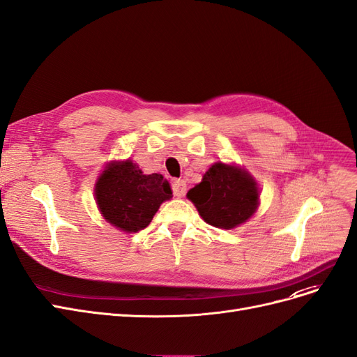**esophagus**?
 I'll use <instances>...</instances> for the list:
<instances>
[{"mask_svg": "<svg viewBox=\"0 0 357 357\" xmlns=\"http://www.w3.org/2000/svg\"><path fill=\"white\" fill-rule=\"evenodd\" d=\"M186 181L184 180H174L173 181V192L174 195L177 196V198H181V196H184V193H186Z\"/></svg>", "mask_w": 357, "mask_h": 357, "instance_id": "esophagus-1", "label": "esophagus"}]
</instances>
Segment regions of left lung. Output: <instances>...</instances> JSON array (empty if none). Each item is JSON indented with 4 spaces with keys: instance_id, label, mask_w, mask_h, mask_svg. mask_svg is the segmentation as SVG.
I'll list each match as a JSON object with an SVG mask.
<instances>
[{
    "instance_id": "1",
    "label": "left lung",
    "mask_w": 357,
    "mask_h": 357,
    "mask_svg": "<svg viewBox=\"0 0 357 357\" xmlns=\"http://www.w3.org/2000/svg\"><path fill=\"white\" fill-rule=\"evenodd\" d=\"M199 215L218 229L245 223L257 210L260 190L254 177L236 165L215 162L188 192Z\"/></svg>"
}]
</instances>
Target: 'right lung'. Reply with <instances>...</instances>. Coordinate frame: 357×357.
<instances>
[{
	"label": "right lung",
	"mask_w": 357,
	"mask_h": 357,
	"mask_svg": "<svg viewBox=\"0 0 357 357\" xmlns=\"http://www.w3.org/2000/svg\"><path fill=\"white\" fill-rule=\"evenodd\" d=\"M96 202L106 221L122 231L149 226L164 201L173 198L161 174H143L130 159L107 164L94 188Z\"/></svg>",
	"instance_id": "add662e5"
}]
</instances>
